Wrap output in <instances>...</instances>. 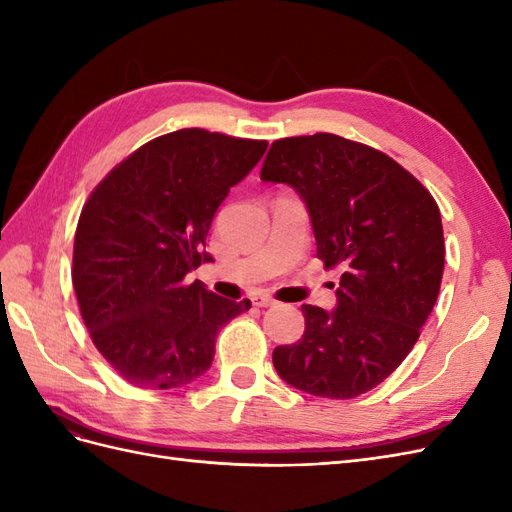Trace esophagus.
Segmentation results:
<instances>
[{
	"mask_svg": "<svg viewBox=\"0 0 512 512\" xmlns=\"http://www.w3.org/2000/svg\"><path fill=\"white\" fill-rule=\"evenodd\" d=\"M252 303L258 307H269V305H275V299L269 297V294H254Z\"/></svg>",
	"mask_w": 512,
	"mask_h": 512,
	"instance_id": "obj_1",
	"label": "esophagus"
}]
</instances>
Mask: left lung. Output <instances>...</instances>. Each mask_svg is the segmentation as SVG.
<instances>
[{"label": "left lung", "mask_w": 512, "mask_h": 512, "mask_svg": "<svg viewBox=\"0 0 512 512\" xmlns=\"http://www.w3.org/2000/svg\"><path fill=\"white\" fill-rule=\"evenodd\" d=\"M260 179L301 194L316 256L344 269L335 312L303 305V337L273 350L277 374L309 395L359 397L401 365L436 305L438 203L386 153L329 132L273 141Z\"/></svg>", "instance_id": "obj_1"}]
</instances>
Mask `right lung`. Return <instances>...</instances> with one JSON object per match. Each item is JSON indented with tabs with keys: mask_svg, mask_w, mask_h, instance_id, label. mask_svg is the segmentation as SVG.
<instances>
[{
	"mask_svg": "<svg viewBox=\"0 0 512 512\" xmlns=\"http://www.w3.org/2000/svg\"><path fill=\"white\" fill-rule=\"evenodd\" d=\"M267 145L183 128L132 151L89 194L72 286L91 342L128 384L168 391L194 382L211 367L218 331L252 307L185 275L209 258L215 211Z\"/></svg>",
	"mask_w": 512,
	"mask_h": 512,
	"instance_id": "right-lung-1",
	"label": "right lung"
}]
</instances>
